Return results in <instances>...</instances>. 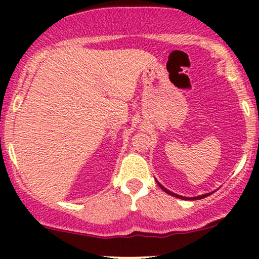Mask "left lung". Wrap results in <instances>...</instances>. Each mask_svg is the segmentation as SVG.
Returning a JSON list of instances; mask_svg holds the SVG:
<instances>
[{
  "mask_svg": "<svg viewBox=\"0 0 259 259\" xmlns=\"http://www.w3.org/2000/svg\"><path fill=\"white\" fill-rule=\"evenodd\" d=\"M157 183H158V181H157ZM158 185L160 186V189H162V190H163V191H164V192H167V194H169V195H171V196H174V197L181 198V200H201V198H204V197H207V196H209V195H210V194H204V195L197 196V197H184V196L177 195V194H174V192L169 191V190H167V189H165V187H164V186H162V185H160V184H159V183H158Z\"/></svg>",
  "mask_w": 259,
  "mask_h": 259,
  "instance_id": "left-lung-1",
  "label": "left lung"
}]
</instances>
